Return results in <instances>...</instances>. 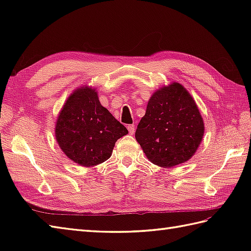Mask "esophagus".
Segmentation results:
<instances>
[{
    "instance_id": "34e87169",
    "label": "esophagus",
    "mask_w": 251,
    "mask_h": 251,
    "mask_svg": "<svg viewBox=\"0 0 251 251\" xmlns=\"http://www.w3.org/2000/svg\"><path fill=\"white\" fill-rule=\"evenodd\" d=\"M127 128H128V131H129V134L130 135H134L135 134V125H128L127 126Z\"/></svg>"
}]
</instances>
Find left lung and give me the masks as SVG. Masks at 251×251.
Instances as JSON below:
<instances>
[{"instance_id": "obj_1", "label": "left lung", "mask_w": 251, "mask_h": 251, "mask_svg": "<svg viewBox=\"0 0 251 251\" xmlns=\"http://www.w3.org/2000/svg\"><path fill=\"white\" fill-rule=\"evenodd\" d=\"M204 128L194 99L182 85L172 83L152 95L135 136L149 161L169 168L194 155Z\"/></svg>"}]
</instances>
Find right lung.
I'll list each match as a JSON object with an SVG mask.
<instances>
[{"instance_id":"add662e5","label":"right lung","mask_w":251,"mask_h":251,"mask_svg":"<svg viewBox=\"0 0 251 251\" xmlns=\"http://www.w3.org/2000/svg\"><path fill=\"white\" fill-rule=\"evenodd\" d=\"M55 132L58 145L71 161L90 167L110 158L115 142L128 130L101 105L95 89L84 86L67 99Z\"/></svg>"}]
</instances>
